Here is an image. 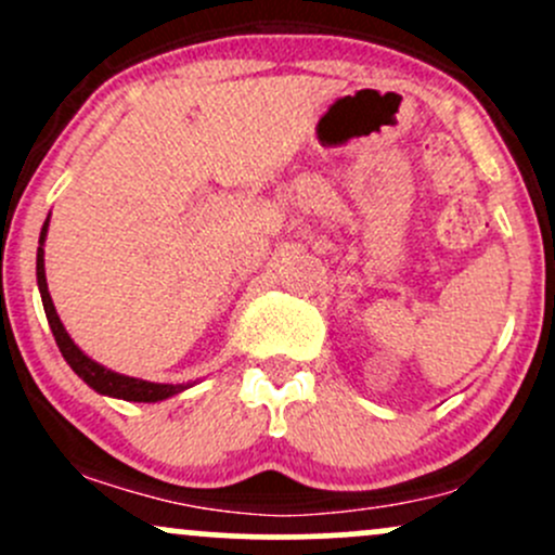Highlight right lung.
I'll return each instance as SVG.
<instances>
[{"instance_id": "right-lung-1", "label": "right lung", "mask_w": 555, "mask_h": 555, "mask_svg": "<svg viewBox=\"0 0 555 555\" xmlns=\"http://www.w3.org/2000/svg\"><path fill=\"white\" fill-rule=\"evenodd\" d=\"M47 225H50V218L44 220L42 233H39V249H37V284H39V293H42V306L47 313V322H50L52 335H55L57 348H61L63 359L68 361L74 372L90 385L92 390L103 396H114V399H125V401H162V399H170V396L180 393L185 390L189 385H170V383H149V380H138V377H127L119 375V372H111L106 366H101L98 361H92L90 356H85L79 351V346H74V340L68 337L66 326L61 324L57 319L55 306H52V297L50 289H47V276H44V236H47Z\"/></svg>"}]
</instances>
